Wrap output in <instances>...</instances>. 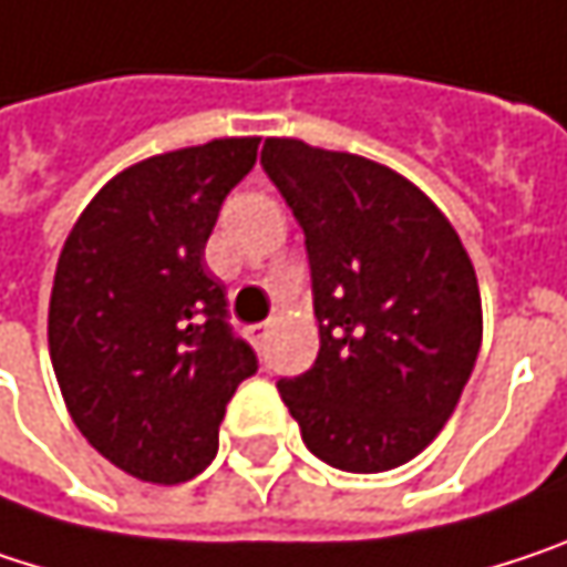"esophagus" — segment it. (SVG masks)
<instances>
[{
    "label": "esophagus",
    "mask_w": 567,
    "mask_h": 567,
    "mask_svg": "<svg viewBox=\"0 0 567 567\" xmlns=\"http://www.w3.org/2000/svg\"><path fill=\"white\" fill-rule=\"evenodd\" d=\"M270 332H274V322H257V326H250V342L264 346L270 339Z\"/></svg>",
    "instance_id": "34e87169"
}]
</instances>
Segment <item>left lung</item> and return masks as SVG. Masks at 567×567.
Returning <instances> with one entry per match:
<instances>
[{"label":"left lung","instance_id":"obj_1","mask_svg":"<svg viewBox=\"0 0 567 567\" xmlns=\"http://www.w3.org/2000/svg\"><path fill=\"white\" fill-rule=\"evenodd\" d=\"M260 166L307 235L319 355L277 389L336 470L417 457L454 414L483 342L480 284L444 212L352 153L270 136Z\"/></svg>","mask_w":567,"mask_h":567}]
</instances>
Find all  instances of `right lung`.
<instances>
[{
	"label": "right lung",
	"instance_id": "right-lung-1",
	"mask_svg": "<svg viewBox=\"0 0 567 567\" xmlns=\"http://www.w3.org/2000/svg\"><path fill=\"white\" fill-rule=\"evenodd\" d=\"M257 136L150 156L106 182L54 270L48 349L97 454L143 483H185L218 454V424L257 355L228 326L205 245Z\"/></svg>",
	"mask_w": 567,
	"mask_h": 567
}]
</instances>
